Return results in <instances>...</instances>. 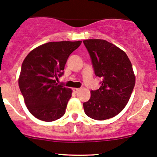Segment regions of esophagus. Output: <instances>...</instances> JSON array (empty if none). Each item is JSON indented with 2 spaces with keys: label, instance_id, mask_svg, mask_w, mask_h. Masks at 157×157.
I'll return each instance as SVG.
<instances>
[{
  "label": "esophagus",
  "instance_id": "obj_1",
  "mask_svg": "<svg viewBox=\"0 0 157 157\" xmlns=\"http://www.w3.org/2000/svg\"><path fill=\"white\" fill-rule=\"evenodd\" d=\"M79 91H80V89L78 88H73V92H74V93H77Z\"/></svg>",
  "mask_w": 157,
  "mask_h": 157
}]
</instances>
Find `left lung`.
Returning a JSON list of instances; mask_svg holds the SVG:
<instances>
[{
    "label": "left lung",
    "mask_w": 157,
    "mask_h": 157,
    "mask_svg": "<svg viewBox=\"0 0 157 157\" xmlns=\"http://www.w3.org/2000/svg\"><path fill=\"white\" fill-rule=\"evenodd\" d=\"M92 60L101 86L92 90L90 100L83 103L85 113L96 120L117 115L129 100L135 84L132 66L126 52L105 40L83 41Z\"/></svg>",
    "instance_id": "obj_1"
}]
</instances>
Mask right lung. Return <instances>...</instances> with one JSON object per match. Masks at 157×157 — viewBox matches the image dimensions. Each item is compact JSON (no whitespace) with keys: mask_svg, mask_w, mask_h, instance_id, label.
I'll use <instances>...</instances> for the list:
<instances>
[{"mask_svg":"<svg viewBox=\"0 0 157 157\" xmlns=\"http://www.w3.org/2000/svg\"><path fill=\"white\" fill-rule=\"evenodd\" d=\"M82 41L49 42L31 51L22 62L19 86L33 116L51 122L61 118L72 90L56 80L63 75L69 56Z\"/></svg>","mask_w":157,"mask_h":157,"instance_id":"obj_1","label":"right lung"}]
</instances>
